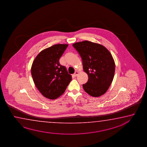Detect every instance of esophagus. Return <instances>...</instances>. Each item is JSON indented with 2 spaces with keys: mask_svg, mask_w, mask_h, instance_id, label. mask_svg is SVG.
Instances as JSON below:
<instances>
[{
  "mask_svg": "<svg viewBox=\"0 0 147 147\" xmlns=\"http://www.w3.org/2000/svg\"><path fill=\"white\" fill-rule=\"evenodd\" d=\"M78 74H79V72H78V71H76L75 74H74V77H77Z\"/></svg>",
  "mask_w": 147,
  "mask_h": 147,
  "instance_id": "obj_1",
  "label": "esophagus"
}]
</instances>
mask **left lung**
I'll list each match as a JSON object with an SVG mask.
<instances>
[{"label": "left lung", "mask_w": 147, "mask_h": 147, "mask_svg": "<svg viewBox=\"0 0 147 147\" xmlns=\"http://www.w3.org/2000/svg\"><path fill=\"white\" fill-rule=\"evenodd\" d=\"M82 59L83 71L88 81L83 84L84 90L93 97L104 94L112 83L115 63L111 54L104 45L88 40L73 45Z\"/></svg>", "instance_id": "left-lung-1"}]
</instances>
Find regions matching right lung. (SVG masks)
<instances>
[{"mask_svg": "<svg viewBox=\"0 0 147 147\" xmlns=\"http://www.w3.org/2000/svg\"><path fill=\"white\" fill-rule=\"evenodd\" d=\"M68 45L56 44L41 51L32 62L31 74L35 86L43 96L55 99L64 93L72 79L59 59Z\"/></svg>", "mask_w": 147, "mask_h": 147, "instance_id": "add662e5", "label": "right lung"}]
</instances>
